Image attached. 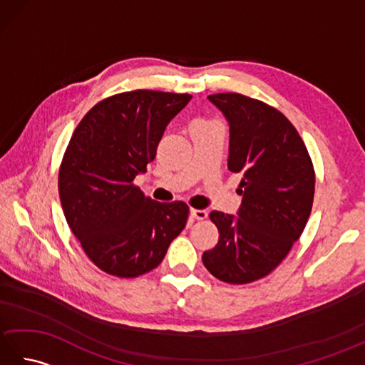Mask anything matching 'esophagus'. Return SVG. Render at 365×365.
I'll use <instances>...</instances> for the list:
<instances>
[{
	"label": "esophagus",
	"mask_w": 365,
	"mask_h": 365,
	"mask_svg": "<svg viewBox=\"0 0 365 365\" xmlns=\"http://www.w3.org/2000/svg\"><path fill=\"white\" fill-rule=\"evenodd\" d=\"M190 215H191L195 220H197V221H202V220H205L207 216H208V213H207L205 210H197V208H191Z\"/></svg>",
	"instance_id": "1"
}]
</instances>
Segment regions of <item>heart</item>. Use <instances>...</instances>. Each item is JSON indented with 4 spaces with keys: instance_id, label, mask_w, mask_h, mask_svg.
<instances>
[{
    "instance_id": "b5f03b06",
    "label": "heart",
    "mask_w": 365,
    "mask_h": 365,
    "mask_svg": "<svg viewBox=\"0 0 365 365\" xmlns=\"http://www.w3.org/2000/svg\"><path fill=\"white\" fill-rule=\"evenodd\" d=\"M197 122H202V120H197Z\"/></svg>"
}]
</instances>
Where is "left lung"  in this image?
<instances>
[{
  "mask_svg": "<svg viewBox=\"0 0 365 365\" xmlns=\"http://www.w3.org/2000/svg\"><path fill=\"white\" fill-rule=\"evenodd\" d=\"M230 127L227 168L242 174L238 216L212 212L220 240L202 262L227 284L269 274L301 237L312 210L315 170L306 144L276 108L237 92L208 96Z\"/></svg>",
  "mask_w": 365,
  "mask_h": 365,
  "instance_id": "1",
  "label": "left lung"
}]
</instances>
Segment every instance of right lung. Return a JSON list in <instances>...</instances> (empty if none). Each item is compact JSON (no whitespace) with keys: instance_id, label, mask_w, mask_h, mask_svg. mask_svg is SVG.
<instances>
[{"instance_id":"1","label":"right lung","mask_w":365,"mask_h":365,"mask_svg":"<svg viewBox=\"0 0 365 365\" xmlns=\"http://www.w3.org/2000/svg\"><path fill=\"white\" fill-rule=\"evenodd\" d=\"M190 100L147 89L111 96L91 108L68 141L58 178L61 205L83 251L108 274L149 273L185 229L187 204L145 197L133 180Z\"/></svg>"}]
</instances>
